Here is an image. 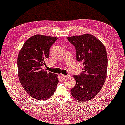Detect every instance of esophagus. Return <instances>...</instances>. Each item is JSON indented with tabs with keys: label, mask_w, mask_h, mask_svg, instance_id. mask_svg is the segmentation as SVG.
<instances>
[{
	"label": "esophagus",
	"mask_w": 125,
	"mask_h": 125,
	"mask_svg": "<svg viewBox=\"0 0 125 125\" xmlns=\"http://www.w3.org/2000/svg\"><path fill=\"white\" fill-rule=\"evenodd\" d=\"M69 76V75H61V77H62V78H63V79H64V78H67V77H68Z\"/></svg>",
	"instance_id": "esophagus-1"
}]
</instances>
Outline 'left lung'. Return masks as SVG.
<instances>
[{
    "mask_svg": "<svg viewBox=\"0 0 125 125\" xmlns=\"http://www.w3.org/2000/svg\"><path fill=\"white\" fill-rule=\"evenodd\" d=\"M76 50V59L83 62V72L74 75L76 85L71 94L76 99L87 102L96 96L107 76V56L105 47L99 39L89 34L68 37Z\"/></svg>",
    "mask_w": 125,
    "mask_h": 125,
    "instance_id": "8db88e82",
    "label": "left lung"
}]
</instances>
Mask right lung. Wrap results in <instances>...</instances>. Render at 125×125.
Returning <instances> with one entry per match:
<instances>
[{
	"label": "right lung",
	"instance_id": "add662e5",
	"mask_svg": "<svg viewBox=\"0 0 125 125\" xmlns=\"http://www.w3.org/2000/svg\"><path fill=\"white\" fill-rule=\"evenodd\" d=\"M57 38L35 35L29 38L19 52L18 77L25 91L39 100L48 99L56 90V74L42 68L49 57V49Z\"/></svg>",
	"mask_w": 125,
	"mask_h": 125
}]
</instances>
